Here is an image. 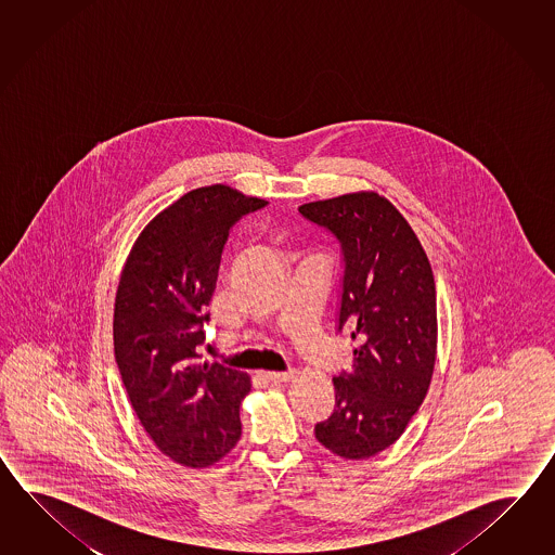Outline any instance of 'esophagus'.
<instances>
[{
  "instance_id": "34e87169",
  "label": "esophagus",
  "mask_w": 555,
  "mask_h": 555,
  "mask_svg": "<svg viewBox=\"0 0 555 555\" xmlns=\"http://www.w3.org/2000/svg\"><path fill=\"white\" fill-rule=\"evenodd\" d=\"M266 377L270 378V380L275 383V385H280V383H287L289 378H294L295 371H282V373H275V371H272V373H268Z\"/></svg>"
}]
</instances>
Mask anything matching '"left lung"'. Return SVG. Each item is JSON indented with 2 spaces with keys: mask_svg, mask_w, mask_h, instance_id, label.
<instances>
[{
  "mask_svg": "<svg viewBox=\"0 0 555 555\" xmlns=\"http://www.w3.org/2000/svg\"><path fill=\"white\" fill-rule=\"evenodd\" d=\"M299 214L341 246L337 333H349L354 354L353 371L333 377L335 406L315 438L341 459H369L401 437L430 387L435 275L413 228L375 192L309 202Z\"/></svg>",
  "mask_w": 555,
  "mask_h": 555,
  "instance_id": "8db88e82",
  "label": "left lung"
}]
</instances>
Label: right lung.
<instances>
[{
	"instance_id": "right-lung-1",
	"label": "right lung",
	"mask_w": 555,
	"mask_h": 555,
	"mask_svg": "<svg viewBox=\"0 0 555 555\" xmlns=\"http://www.w3.org/2000/svg\"><path fill=\"white\" fill-rule=\"evenodd\" d=\"M268 202L214 184L192 190L142 230L118 282L115 359L130 404L172 461L206 468L242 437L249 377L198 363L225 242Z\"/></svg>"
}]
</instances>
